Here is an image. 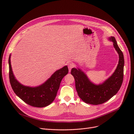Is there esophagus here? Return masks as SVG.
I'll return each mask as SVG.
<instances>
[{
  "label": "esophagus",
  "mask_w": 134,
  "mask_h": 134,
  "mask_svg": "<svg viewBox=\"0 0 134 134\" xmlns=\"http://www.w3.org/2000/svg\"><path fill=\"white\" fill-rule=\"evenodd\" d=\"M74 63H69L68 64V69H69V72H71V69L73 67H74Z\"/></svg>",
  "instance_id": "1"
}]
</instances>
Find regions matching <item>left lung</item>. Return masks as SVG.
<instances>
[{"label": "left lung", "mask_w": 134, "mask_h": 134, "mask_svg": "<svg viewBox=\"0 0 134 134\" xmlns=\"http://www.w3.org/2000/svg\"><path fill=\"white\" fill-rule=\"evenodd\" d=\"M108 40L113 43L114 47L119 55V61L115 72L107 80L101 83L96 84L90 80L80 68H73L71 70L78 94L86 103L92 105L103 104L115 96L121 87L124 65L123 54L114 36L109 37Z\"/></svg>", "instance_id": "obj_1"}]
</instances>
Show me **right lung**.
<instances>
[{"label":"right lung","mask_w":134,"mask_h":134,"mask_svg":"<svg viewBox=\"0 0 134 134\" xmlns=\"http://www.w3.org/2000/svg\"><path fill=\"white\" fill-rule=\"evenodd\" d=\"M11 55L9 58V78L11 87L15 94L26 104L37 108L46 107L55 99L62 79L68 73L67 66L56 71L44 83L31 87L19 82L12 71Z\"/></svg>","instance_id":"add662e5"}]
</instances>
